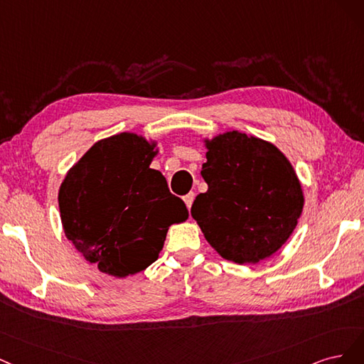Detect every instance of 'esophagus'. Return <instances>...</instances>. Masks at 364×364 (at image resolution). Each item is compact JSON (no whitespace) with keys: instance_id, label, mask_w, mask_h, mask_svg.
I'll use <instances>...</instances> for the list:
<instances>
[{"instance_id":"obj_1","label":"esophagus","mask_w":364,"mask_h":364,"mask_svg":"<svg viewBox=\"0 0 364 364\" xmlns=\"http://www.w3.org/2000/svg\"><path fill=\"white\" fill-rule=\"evenodd\" d=\"M184 203H186V205H187V208L191 210V207H192V204H193V199H195V193L193 192H191V193H187L184 198Z\"/></svg>"}]
</instances>
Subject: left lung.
<instances>
[{
  "instance_id": "1",
  "label": "left lung",
  "mask_w": 364,
  "mask_h": 364,
  "mask_svg": "<svg viewBox=\"0 0 364 364\" xmlns=\"http://www.w3.org/2000/svg\"><path fill=\"white\" fill-rule=\"evenodd\" d=\"M192 218L207 242L234 263H259L277 252L302 213L301 184L289 160L272 144L230 132L207 142Z\"/></svg>"
}]
</instances>
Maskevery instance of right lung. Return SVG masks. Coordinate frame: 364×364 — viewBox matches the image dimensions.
I'll return each instance as SVG.
<instances>
[{
	"mask_svg": "<svg viewBox=\"0 0 364 364\" xmlns=\"http://www.w3.org/2000/svg\"><path fill=\"white\" fill-rule=\"evenodd\" d=\"M154 145L121 133L93 145L58 192L66 237L101 272L118 278L154 263L172 224L189 216L183 199L151 169Z\"/></svg>",
	"mask_w": 364,
	"mask_h": 364,
	"instance_id": "right-lung-1",
	"label": "right lung"
}]
</instances>
